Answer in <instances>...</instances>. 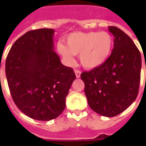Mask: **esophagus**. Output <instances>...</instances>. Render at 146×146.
Instances as JSON below:
<instances>
[{"mask_svg":"<svg viewBox=\"0 0 146 146\" xmlns=\"http://www.w3.org/2000/svg\"><path fill=\"white\" fill-rule=\"evenodd\" d=\"M75 74H76V78H79V77H80V74H81V72L80 71V70H75Z\"/></svg>","mask_w":146,"mask_h":146,"instance_id":"esophagus-1","label":"esophagus"}]
</instances>
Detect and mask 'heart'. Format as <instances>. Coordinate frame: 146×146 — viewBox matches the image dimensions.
Wrapping results in <instances>:
<instances>
[{
  "instance_id": "b5f03b06",
  "label": "heart",
  "mask_w": 146,
  "mask_h": 146,
  "mask_svg": "<svg viewBox=\"0 0 146 146\" xmlns=\"http://www.w3.org/2000/svg\"><path fill=\"white\" fill-rule=\"evenodd\" d=\"M66 44L58 42L57 51L70 65L75 62L74 55H80L83 67L93 70L102 66L112 54L114 40L108 32H74L66 37Z\"/></svg>"
}]
</instances>
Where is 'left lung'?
Masks as SVG:
<instances>
[{
	"label": "left lung",
	"mask_w": 146,
	"mask_h": 146,
	"mask_svg": "<svg viewBox=\"0 0 146 146\" xmlns=\"http://www.w3.org/2000/svg\"><path fill=\"white\" fill-rule=\"evenodd\" d=\"M109 31L114 36L109 59L98 68L83 72L80 77L90 108L102 116L112 117L123 112L138 96L141 57L123 31L116 27H109Z\"/></svg>",
	"instance_id": "8db88e82"
}]
</instances>
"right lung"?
Listing matches in <instances>:
<instances>
[{
  "label": "right lung",
  "mask_w": 146,
  "mask_h": 146,
  "mask_svg": "<svg viewBox=\"0 0 146 146\" xmlns=\"http://www.w3.org/2000/svg\"><path fill=\"white\" fill-rule=\"evenodd\" d=\"M54 30H30L11 46L5 73L13 101L32 119H55L66 108V98L76 75L54 51Z\"/></svg>",
  "instance_id": "obj_1"
}]
</instances>
